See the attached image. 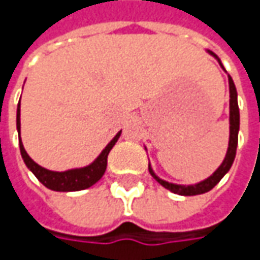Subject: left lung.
I'll list each match as a JSON object with an SVG mask.
<instances>
[{
  "label": "left lung",
  "mask_w": 260,
  "mask_h": 260,
  "mask_svg": "<svg viewBox=\"0 0 260 260\" xmlns=\"http://www.w3.org/2000/svg\"><path fill=\"white\" fill-rule=\"evenodd\" d=\"M207 53H210L213 57H215L217 62L220 63V66L223 68V71L225 72L224 66L221 63V60L218 59V56L215 55V53H213L211 50H207ZM229 76V92H230V105H229V108H230V117H229V121H230V136H229V147H227V153H225L224 160L221 162V165L215 169L214 174L210 175V176H208L207 179H204V181H200V182H197V184L192 185L172 184V182H168L165 179L159 178V176L153 172L152 166L149 164V172H150V175H152L164 188L169 189V191L174 192V194L189 197V195H200L204 194V192H208L210 189H213L215 185L221 181V178L230 171V168H232L233 162H235L236 149H237V137H239V127H240V113H239L237 91H236L235 82H233L232 76Z\"/></svg>",
  "instance_id": "left-lung-1"
}]
</instances>
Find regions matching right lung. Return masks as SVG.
Masks as SVG:
<instances>
[{"mask_svg": "<svg viewBox=\"0 0 260 260\" xmlns=\"http://www.w3.org/2000/svg\"><path fill=\"white\" fill-rule=\"evenodd\" d=\"M20 104L17 105V132L20 135ZM121 135V132H118L117 135L113 137V140L105 146L103 152L98 155L94 162H91L89 165L84 166V168H75V169H68L63 172H56V171H49L39 164H36L35 160L28 156L25 152L21 137L18 140L20 143V152H21V157L24 160L25 166L35 174V176L45 185L46 188L52 189V191H60V192H71V191H81V189H86L89 186H92L95 182H98L103 175H104L105 169H107V157L110 150L113 149V146L117 143L118 137Z\"/></svg>", "mask_w": 260, "mask_h": 260, "instance_id": "obj_1", "label": "right lung"}]
</instances>
